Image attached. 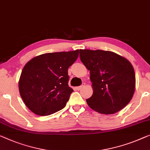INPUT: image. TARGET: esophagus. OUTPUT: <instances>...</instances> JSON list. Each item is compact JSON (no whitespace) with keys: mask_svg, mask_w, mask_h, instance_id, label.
Segmentation results:
<instances>
[{"mask_svg":"<svg viewBox=\"0 0 150 150\" xmlns=\"http://www.w3.org/2000/svg\"><path fill=\"white\" fill-rule=\"evenodd\" d=\"M85 85H86V83H82V85L81 86H78V87H76V89H77V90H79V89H81L83 87V86H85Z\"/></svg>","mask_w":150,"mask_h":150,"instance_id":"34e87169","label":"esophagus"}]
</instances>
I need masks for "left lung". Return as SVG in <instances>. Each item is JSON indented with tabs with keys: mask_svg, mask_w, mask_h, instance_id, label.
<instances>
[{
	"mask_svg": "<svg viewBox=\"0 0 150 150\" xmlns=\"http://www.w3.org/2000/svg\"><path fill=\"white\" fill-rule=\"evenodd\" d=\"M80 59L90 72L93 94L86 100L92 109L111 115L125 108L132 99L135 74L127 59L111 51L80 50Z\"/></svg>",
	"mask_w": 150,
	"mask_h": 150,
	"instance_id": "obj_1",
	"label": "left lung"
}]
</instances>
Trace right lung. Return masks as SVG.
<instances>
[{
  "instance_id": "right-lung-1",
  "label": "right lung",
  "mask_w": 150,
  "mask_h": 150,
  "mask_svg": "<svg viewBox=\"0 0 150 150\" xmlns=\"http://www.w3.org/2000/svg\"><path fill=\"white\" fill-rule=\"evenodd\" d=\"M78 57L79 50L46 53L27 62L20 76L19 89L31 111L47 116L65 106L73 91L68 85V69Z\"/></svg>"
}]
</instances>
